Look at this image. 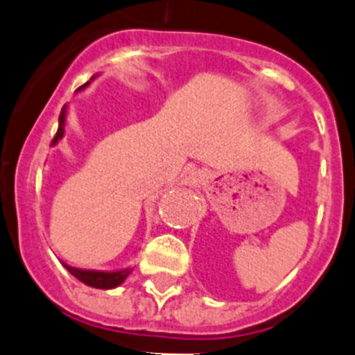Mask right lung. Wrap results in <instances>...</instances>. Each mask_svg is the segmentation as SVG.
<instances>
[{"mask_svg":"<svg viewBox=\"0 0 355 355\" xmlns=\"http://www.w3.org/2000/svg\"><path fill=\"white\" fill-rule=\"evenodd\" d=\"M98 77V73H96L94 77H91V80L85 82L82 87H78V91H84L89 84H91L94 78ZM66 117H68V105H64L61 110V115H59V128H58V135L52 140V145H58L59 140L64 137L66 131ZM62 266L69 271L75 278H78L82 284L89 287H94V289H115V287L121 286L124 282L128 275L131 273L132 268H122V270H114V271H101V270H82V268H75L69 266V264L62 263Z\"/></svg>","mask_w":355,"mask_h":355,"instance_id":"1","label":"right lung"}]
</instances>
